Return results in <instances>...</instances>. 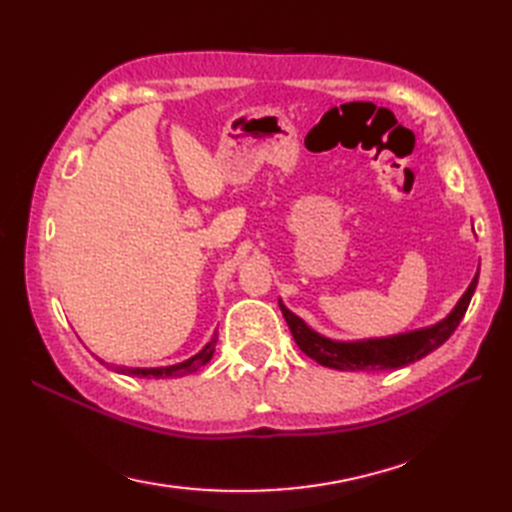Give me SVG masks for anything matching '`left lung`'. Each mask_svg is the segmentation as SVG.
Here are the masks:
<instances>
[{"label": "left lung", "instance_id": "obj_1", "mask_svg": "<svg viewBox=\"0 0 512 512\" xmlns=\"http://www.w3.org/2000/svg\"><path fill=\"white\" fill-rule=\"evenodd\" d=\"M478 286V276L471 280L469 289L458 299V304L445 319L434 323L430 328H421L413 332L395 334V336H384V339H365V341H334L328 336L319 334L313 330L308 323L291 313L289 308L282 304L280 299V310L289 323L293 339L299 350L306 356L317 360L319 365L339 369V371H384V369H400L406 367L415 360L428 356L434 352L436 347H441L454 330L458 323L463 321L467 306L471 302V295Z\"/></svg>", "mask_w": 512, "mask_h": 512}]
</instances>
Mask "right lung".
I'll return each mask as SVG.
<instances>
[{
    "label": "right lung",
    "mask_w": 512,
    "mask_h": 512,
    "mask_svg": "<svg viewBox=\"0 0 512 512\" xmlns=\"http://www.w3.org/2000/svg\"><path fill=\"white\" fill-rule=\"evenodd\" d=\"M215 345H217V334H213V339H210L195 356H191L189 360H182V363H178V365H169V367H115V369L121 371V373H128V376H136V378H182V376H186V373H193L202 365H206L215 354ZM99 363H104V360L99 358Z\"/></svg>",
    "instance_id": "right-lung-1"
}]
</instances>
